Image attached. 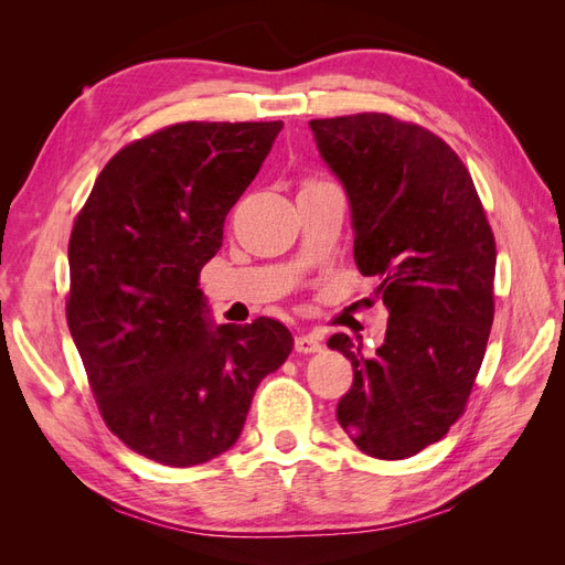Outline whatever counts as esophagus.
<instances>
[{"label":"esophagus","mask_w":565,"mask_h":565,"mask_svg":"<svg viewBox=\"0 0 565 565\" xmlns=\"http://www.w3.org/2000/svg\"><path fill=\"white\" fill-rule=\"evenodd\" d=\"M295 349L299 353H318L322 349V344L316 334H299V337H295Z\"/></svg>","instance_id":"obj_1"}]
</instances>
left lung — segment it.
<instances>
[{
    "label": "left lung",
    "mask_w": 565,
    "mask_h": 565,
    "mask_svg": "<svg viewBox=\"0 0 565 565\" xmlns=\"http://www.w3.org/2000/svg\"><path fill=\"white\" fill-rule=\"evenodd\" d=\"M320 158L351 204L353 256L377 278L388 322L353 365L337 419L365 455L405 459L448 434L481 370L494 313V237L471 174L436 134L384 113L309 122Z\"/></svg>",
    "instance_id": "obj_1"
}]
</instances>
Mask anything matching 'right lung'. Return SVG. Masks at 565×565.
<instances>
[{"label":"right lung","mask_w":565,"mask_h":565,"mask_svg":"<svg viewBox=\"0 0 565 565\" xmlns=\"http://www.w3.org/2000/svg\"><path fill=\"white\" fill-rule=\"evenodd\" d=\"M282 122H181L125 146L75 218L67 328L108 429L158 465L235 446L292 353L282 322L214 324L200 270Z\"/></svg>","instance_id":"right-lung-1"}]
</instances>
